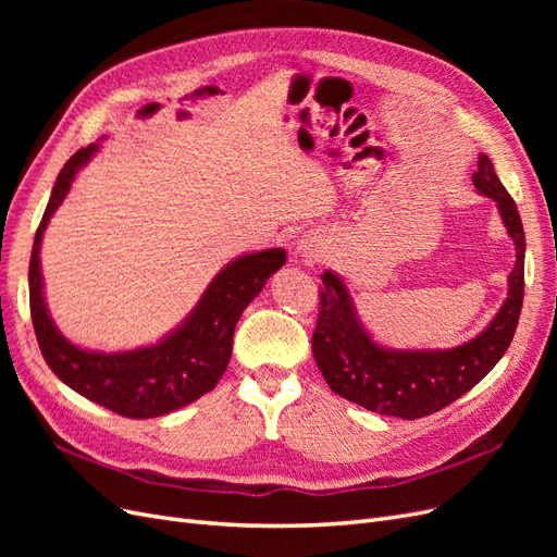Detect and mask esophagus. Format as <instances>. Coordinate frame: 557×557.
Listing matches in <instances>:
<instances>
[{"mask_svg":"<svg viewBox=\"0 0 557 557\" xmlns=\"http://www.w3.org/2000/svg\"><path fill=\"white\" fill-rule=\"evenodd\" d=\"M320 252H323V250H320L318 242H313V239H299L297 248H295V258L299 262H305V264H313L320 258Z\"/></svg>","mask_w":557,"mask_h":557,"instance_id":"34e87169","label":"esophagus"}]
</instances>
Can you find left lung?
I'll return each instance as SVG.
<instances>
[{"label": "left lung", "mask_w": 557, "mask_h": 557, "mask_svg": "<svg viewBox=\"0 0 557 557\" xmlns=\"http://www.w3.org/2000/svg\"><path fill=\"white\" fill-rule=\"evenodd\" d=\"M471 176L479 195L491 197L516 246V264L507 281V299L474 339L455 348L401 350L374 342L358 315L346 281L325 269L320 313L313 332V358L330 391L367 411L416 420L448 407L469 393L507 352L522 309L525 288V232L516 201L495 174L487 156H479Z\"/></svg>", "instance_id": "left-lung-1"}]
</instances>
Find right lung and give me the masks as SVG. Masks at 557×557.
I'll use <instances>...</instances> for the list:
<instances>
[{
  "mask_svg": "<svg viewBox=\"0 0 557 557\" xmlns=\"http://www.w3.org/2000/svg\"><path fill=\"white\" fill-rule=\"evenodd\" d=\"M97 150L99 144L76 150L50 190L29 258L32 325L46 364L64 385L113 413L158 418L188 407L221 381L232 358L234 327L244 309L262 293L267 278L285 264V250L264 248L227 262L207 285L195 309L158 344L121 352L88 350L72 344L46 307L39 256L50 218Z\"/></svg>",
  "mask_w": 557,
  "mask_h": 557,
  "instance_id": "add662e5",
  "label": "right lung"
}]
</instances>
